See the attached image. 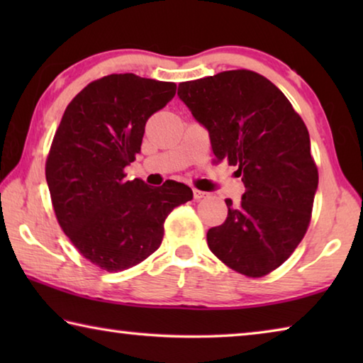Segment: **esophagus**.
Instances as JSON below:
<instances>
[{
    "label": "esophagus",
    "mask_w": 363,
    "mask_h": 363,
    "mask_svg": "<svg viewBox=\"0 0 363 363\" xmlns=\"http://www.w3.org/2000/svg\"><path fill=\"white\" fill-rule=\"evenodd\" d=\"M206 196V194L205 192H201V190H199V189H194V199L199 201V200H201V199H205Z\"/></svg>",
    "instance_id": "esophagus-1"
}]
</instances>
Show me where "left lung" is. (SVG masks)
Here are the masks:
<instances>
[{
  "instance_id": "obj_1",
  "label": "left lung",
  "mask_w": 363,
  "mask_h": 363,
  "mask_svg": "<svg viewBox=\"0 0 363 363\" xmlns=\"http://www.w3.org/2000/svg\"><path fill=\"white\" fill-rule=\"evenodd\" d=\"M177 96L210 133L214 162L237 167L245 194L208 247L227 267L264 277L280 267L311 223L318 171L309 131L286 96L251 70H227L179 84Z\"/></svg>"
}]
</instances>
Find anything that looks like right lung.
<instances>
[{
    "instance_id": "right-lung-1",
    "label": "right lung",
    "mask_w": 363,
    "mask_h": 363,
    "mask_svg": "<svg viewBox=\"0 0 363 363\" xmlns=\"http://www.w3.org/2000/svg\"><path fill=\"white\" fill-rule=\"evenodd\" d=\"M176 94V83L112 73L91 82L67 106L46 158L57 223L82 256L107 272L138 266L163 240L164 219L192 189L167 181H126L145 123Z\"/></svg>"
}]
</instances>
